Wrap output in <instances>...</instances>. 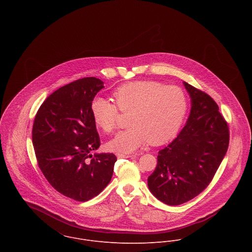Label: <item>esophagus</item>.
Returning <instances> with one entry per match:
<instances>
[{
  "label": "esophagus",
  "instance_id": "obj_1",
  "mask_svg": "<svg viewBox=\"0 0 252 252\" xmlns=\"http://www.w3.org/2000/svg\"><path fill=\"white\" fill-rule=\"evenodd\" d=\"M116 156H117V158H132V157H134V155H125V154H120V153H117L116 154Z\"/></svg>",
  "mask_w": 252,
  "mask_h": 252
}]
</instances>
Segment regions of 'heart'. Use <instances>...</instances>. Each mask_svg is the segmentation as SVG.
<instances>
[{"label": "heart", "instance_id": "b5f03b06", "mask_svg": "<svg viewBox=\"0 0 252 252\" xmlns=\"http://www.w3.org/2000/svg\"><path fill=\"white\" fill-rule=\"evenodd\" d=\"M121 111L131 110L125 131L108 143V148L119 153H132L147 144L161 145L174 139L187 112V98L178 86H166L155 80H136L124 83L113 91ZM94 122L104 132L111 133L117 126L118 109L102 97L91 102Z\"/></svg>", "mask_w": 252, "mask_h": 252}]
</instances>
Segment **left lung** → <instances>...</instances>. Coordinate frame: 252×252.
I'll return each instance as SVG.
<instances>
[{
    "label": "left lung",
    "mask_w": 252,
    "mask_h": 252,
    "mask_svg": "<svg viewBox=\"0 0 252 252\" xmlns=\"http://www.w3.org/2000/svg\"><path fill=\"white\" fill-rule=\"evenodd\" d=\"M191 109L178 137L158 152L157 167L148 177L152 195L169 206L186 203L212 181L229 144V129L216 102L183 81Z\"/></svg>",
    "instance_id": "8db88e82"
}]
</instances>
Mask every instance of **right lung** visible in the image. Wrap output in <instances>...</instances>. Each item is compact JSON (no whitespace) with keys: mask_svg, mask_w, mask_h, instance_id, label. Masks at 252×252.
<instances>
[{"mask_svg":"<svg viewBox=\"0 0 252 252\" xmlns=\"http://www.w3.org/2000/svg\"><path fill=\"white\" fill-rule=\"evenodd\" d=\"M84 77L53 92L36 112L32 140L39 169L61 194L85 202L100 194L113 174L116 156L94 153L100 147L90 106L104 88Z\"/></svg>","mask_w":252,"mask_h":252,"instance_id":"right-lung-1","label":"right lung"}]
</instances>
